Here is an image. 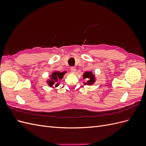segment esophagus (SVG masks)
I'll return each mask as SVG.
<instances>
[{
    "instance_id": "34e87169",
    "label": "esophagus",
    "mask_w": 146,
    "mask_h": 146,
    "mask_svg": "<svg viewBox=\"0 0 146 146\" xmlns=\"http://www.w3.org/2000/svg\"><path fill=\"white\" fill-rule=\"evenodd\" d=\"M70 70H71V72L72 73H75L76 71V67H71L70 68Z\"/></svg>"
}]
</instances>
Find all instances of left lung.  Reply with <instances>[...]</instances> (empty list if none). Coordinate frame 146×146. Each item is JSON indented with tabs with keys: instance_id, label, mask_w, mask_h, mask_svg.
Instances as JSON below:
<instances>
[{
	"instance_id": "left-lung-1",
	"label": "left lung",
	"mask_w": 146,
	"mask_h": 146,
	"mask_svg": "<svg viewBox=\"0 0 146 146\" xmlns=\"http://www.w3.org/2000/svg\"><path fill=\"white\" fill-rule=\"evenodd\" d=\"M83 79H86L87 81L86 82H84V85H92L95 83L96 82V77L95 75L93 74L91 71H86L83 74Z\"/></svg>"
}]
</instances>
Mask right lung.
Here are the masks:
<instances>
[{
	"mask_svg": "<svg viewBox=\"0 0 146 146\" xmlns=\"http://www.w3.org/2000/svg\"><path fill=\"white\" fill-rule=\"evenodd\" d=\"M66 73V71L64 72H56L54 71L50 76L49 79L47 80V83L50 87H57L60 84L59 81L61 80L64 77V75Z\"/></svg>",
	"mask_w": 146,
	"mask_h": 146,
	"instance_id": "1",
	"label": "right lung"
}]
</instances>
